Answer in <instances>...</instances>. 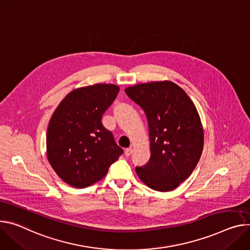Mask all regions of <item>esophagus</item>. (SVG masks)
Instances as JSON below:
<instances>
[{
    "label": "esophagus",
    "instance_id": "1",
    "mask_svg": "<svg viewBox=\"0 0 250 250\" xmlns=\"http://www.w3.org/2000/svg\"><path fill=\"white\" fill-rule=\"evenodd\" d=\"M131 153H132V148H131V147H128V148H126V149L125 150V156H129Z\"/></svg>",
    "mask_w": 250,
    "mask_h": 250
}]
</instances>
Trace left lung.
Segmentation results:
<instances>
[{"instance_id":"1","label":"left lung","mask_w":250,"mask_h":250,"mask_svg":"<svg viewBox=\"0 0 250 250\" xmlns=\"http://www.w3.org/2000/svg\"><path fill=\"white\" fill-rule=\"evenodd\" d=\"M147 118L150 158L135 167L139 177L157 191L176 188L191 174L203 148V130L192 101L172 82L140 83L125 89Z\"/></svg>"}]
</instances>
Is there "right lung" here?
<instances>
[{
  "instance_id": "obj_1",
  "label": "right lung",
  "mask_w": 250,
  "mask_h": 250,
  "mask_svg": "<svg viewBox=\"0 0 250 250\" xmlns=\"http://www.w3.org/2000/svg\"><path fill=\"white\" fill-rule=\"evenodd\" d=\"M120 87L97 83L77 88L55 110L47 132L48 160L57 174L74 188L101 180L124 153L102 124Z\"/></svg>"
}]
</instances>
